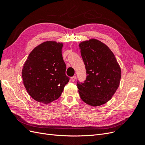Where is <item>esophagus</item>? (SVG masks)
I'll list each match as a JSON object with an SVG mask.
<instances>
[{
    "instance_id": "obj_1",
    "label": "esophagus",
    "mask_w": 145,
    "mask_h": 145,
    "mask_svg": "<svg viewBox=\"0 0 145 145\" xmlns=\"http://www.w3.org/2000/svg\"><path fill=\"white\" fill-rule=\"evenodd\" d=\"M76 76H74L73 77H71V80L72 82H74V81H75V80H76Z\"/></svg>"
}]
</instances>
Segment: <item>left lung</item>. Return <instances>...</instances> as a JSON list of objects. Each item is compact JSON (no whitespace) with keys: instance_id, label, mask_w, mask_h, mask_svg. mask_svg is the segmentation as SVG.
Here are the masks:
<instances>
[{"instance_id":"left-lung-1","label":"left lung","mask_w":145,"mask_h":145,"mask_svg":"<svg viewBox=\"0 0 145 145\" xmlns=\"http://www.w3.org/2000/svg\"><path fill=\"white\" fill-rule=\"evenodd\" d=\"M85 65L86 80L77 81L81 99L93 106L106 103L114 94L121 78V69L111 50L93 39L79 44Z\"/></svg>"}]
</instances>
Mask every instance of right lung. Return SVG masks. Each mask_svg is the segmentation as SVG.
Returning a JSON list of instances; mask_svg holds the SVG:
<instances>
[{"mask_svg": "<svg viewBox=\"0 0 145 145\" xmlns=\"http://www.w3.org/2000/svg\"><path fill=\"white\" fill-rule=\"evenodd\" d=\"M63 43L47 41L30 52L22 72L24 84L35 100L49 103L57 99L69 80L62 49Z\"/></svg>", "mask_w": 145, "mask_h": 145, "instance_id": "obj_1", "label": "right lung"}]
</instances>
